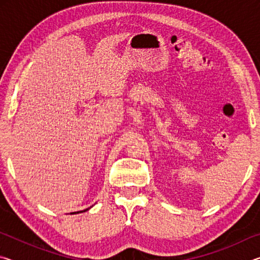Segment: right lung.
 I'll list each match as a JSON object with an SVG mask.
<instances>
[{"label":"right lung","mask_w":260,"mask_h":260,"mask_svg":"<svg viewBox=\"0 0 260 260\" xmlns=\"http://www.w3.org/2000/svg\"><path fill=\"white\" fill-rule=\"evenodd\" d=\"M90 208H88V209H86V210H83V211H78V212H72L71 214H74V213H81V212H86V211H88L89 210Z\"/></svg>","instance_id":"right-lung-1"}]
</instances>
